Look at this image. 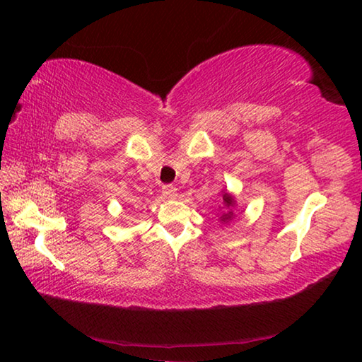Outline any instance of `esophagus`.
<instances>
[{
	"instance_id": "34e87169",
	"label": "esophagus",
	"mask_w": 362,
	"mask_h": 362,
	"mask_svg": "<svg viewBox=\"0 0 362 362\" xmlns=\"http://www.w3.org/2000/svg\"><path fill=\"white\" fill-rule=\"evenodd\" d=\"M161 193H163V196L166 199H175V196H177V188L174 187V185H164L163 188H161Z\"/></svg>"
}]
</instances>
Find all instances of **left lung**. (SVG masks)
Instances as JSON below:
<instances>
[{
	"mask_svg": "<svg viewBox=\"0 0 362 362\" xmlns=\"http://www.w3.org/2000/svg\"><path fill=\"white\" fill-rule=\"evenodd\" d=\"M222 199H223L225 209H223L222 214H220L218 220H220V223L225 225V223L231 222V220L236 217V214H235L236 199H235V196H233L230 192H222Z\"/></svg>",
	"mask_w": 362,
	"mask_h": 362,
	"instance_id": "left-lung-1",
	"label": "left lung"
}]
</instances>
